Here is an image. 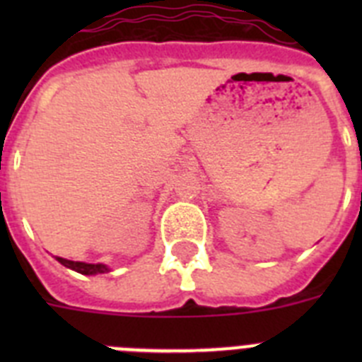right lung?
I'll return each mask as SVG.
<instances>
[{
	"instance_id": "obj_1",
	"label": "right lung",
	"mask_w": 362,
	"mask_h": 362,
	"mask_svg": "<svg viewBox=\"0 0 362 362\" xmlns=\"http://www.w3.org/2000/svg\"><path fill=\"white\" fill-rule=\"evenodd\" d=\"M56 259L63 264V267L79 272V274H83V276H95V274H105V272H108L107 264H101V263L90 264V263H79V261H69V259H63V257H56Z\"/></svg>"
}]
</instances>
